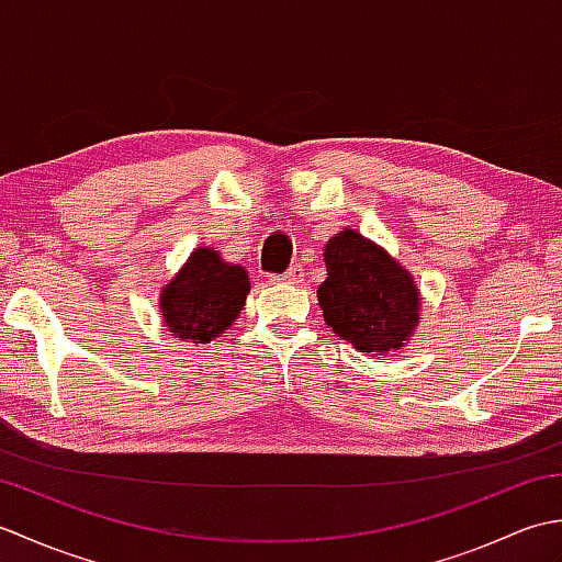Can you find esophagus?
I'll return each instance as SVG.
<instances>
[{"mask_svg": "<svg viewBox=\"0 0 562 562\" xmlns=\"http://www.w3.org/2000/svg\"><path fill=\"white\" fill-rule=\"evenodd\" d=\"M272 282H284V284H300L304 280V270L302 266H292L290 270H284L282 274H270Z\"/></svg>", "mask_w": 562, "mask_h": 562, "instance_id": "esophagus-1", "label": "esophagus"}]
</instances>
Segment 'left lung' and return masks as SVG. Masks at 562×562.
I'll return each mask as SVG.
<instances>
[{
    "instance_id": "obj_1",
    "label": "left lung",
    "mask_w": 562,
    "mask_h": 562,
    "mask_svg": "<svg viewBox=\"0 0 562 562\" xmlns=\"http://www.w3.org/2000/svg\"><path fill=\"white\" fill-rule=\"evenodd\" d=\"M324 262L318 306L338 338L369 357L403 350L420 324L423 296L413 274L350 226L328 238Z\"/></svg>"
}]
</instances>
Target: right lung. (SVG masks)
I'll return each mask as SVG.
<instances>
[{
    "label": "right lung",
    "instance_id": "add662e5",
    "mask_svg": "<svg viewBox=\"0 0 562 562\" xmlns=\"http://www.w3.org/2000/svg\"><path fill=\"white\" fill-rule=\"evenodd\" d=\"M248 292L244 266L226 262L220 250L198 246L159 292L161 321L173 338L207 345L232 328Z\"/></svg>",
    "mask_w": 562,
    "mask_h": 562
}]
</instances>
